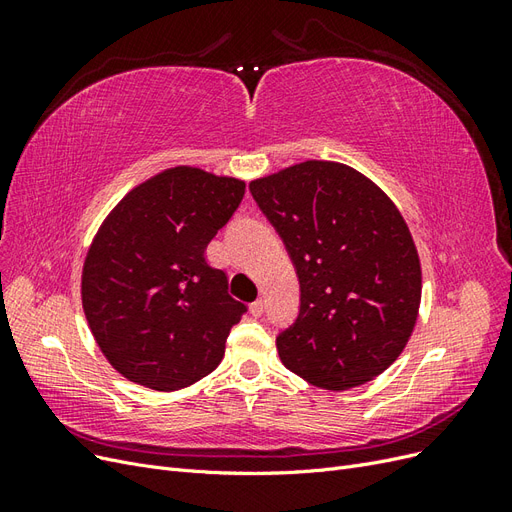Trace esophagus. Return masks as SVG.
<instances>
[{
	"mask_svg": "<svg viewBox=\"0 0 512 512\" xmlns=\"http://www.w3.org/2000/svg\"><path fill=\"white\" fill-rule=\"evenodd\" d=\"M250 312H252V316H262V312H265V301L262 299H258V301H254L252 305H250Z\"/></svg>",
	"mask_w": 512,
	"mask_h": 512,
	"instance_id": "34e87169",
	"label": "esophagus"
}]
</instances>
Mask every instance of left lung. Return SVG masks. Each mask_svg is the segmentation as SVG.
<instances>
[{"instance_id":"left-lung-1","label":"left lung","mask_w":512,"mask_h":512,"mask_svg":"<svg viewBox=\"0 0 512 512\" xmlns=\"http://www.w3.org/2000/svg\"><path fill=\"white\" fill-rule=\"evenodd\" d=\"M301 284L299 316L275 344L309 384L346 391L393 365L421 305V260L408 224L376 183L307 160L250 183Z\"/></svg>"}]
</instances>
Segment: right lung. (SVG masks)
<instances>
[{"mask_svg":"<svg viewBox=\"0 0 512 512\" xmlns=\"http://www.w3.org/2000/svg\"><path fill=\"white\" fill-rule=\"evenodd\" d=\"M245 183L177 166L134 188L100 226L83 267V309L121 376L179 391L220 365L247 307L205 250L228 224Z\"/></svg>","mask_w":512,"mask_h":512,"instance_id":"add662e5","label":"right lung"}]
</instances>
